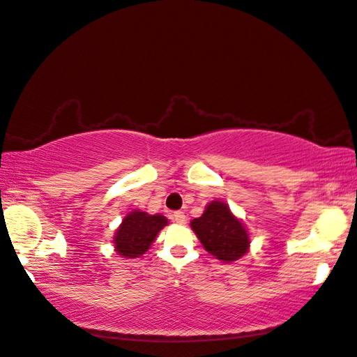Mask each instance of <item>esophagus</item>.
Here are the masks:
<instances>
[{"label": "esophagus", "mask_w": 357, "mask_h": 357, "mask_svg": "<svg viewBox=\"0 0 357 357\" xmlns=\"http://www.w3.org/2000/svg\"><path fill=\"white\" fill-rule=\"evenodd\" d=\"M173 219L174 221H176L178 224H184L185 222V215H184V211H174L173 213Z\"/></svg>", "instance_id": "1"}]
</instances>
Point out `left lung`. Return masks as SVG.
Instances as JSON below:
<instances>
[{
    "label": "left lung",
    "instance_id": "left-lung-1",
    "mask_svg": "<svg viewBox=\"0 0 357 357\" xmlns=\"http://www.w3.org/2000/svg\"><path fill=\"white\" fill-rule=\"evenodd\" d=\"M192 229L208 253L221 261H236L248 250V234L227 204L213 201L201 218L192 221Z\"/></svg>",
    "mask_w": 357,
    "mask_h": 357
}]
</instances>
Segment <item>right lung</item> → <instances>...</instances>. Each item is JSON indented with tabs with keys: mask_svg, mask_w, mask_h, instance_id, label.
Listing matches in <instances>:
<instances>
[{
	"mask_svg": "<svg viewBox=\"0 0 357 357\" xmlns=\"http://www.w3.org/2000/svg\"><path fill=\"white\" fill-rule=\"evenodd\" d=\"M167 225L161 215H147L135 210L128 213L116 231L115 248L121 257H138L150 248L158 231Z\"/></svg>",
	"mask_w": 357,
	"mask_h": 357,
	"instance_id": "add662e5",
	"label": "right lung"
}]
</instances>
